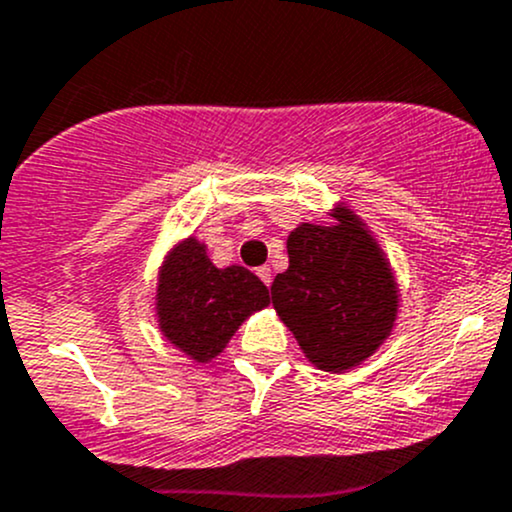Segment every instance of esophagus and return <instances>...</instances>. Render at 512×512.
Segmentation results:
<instances>
[{"label":"esophagus","mask_w":512,"mask_h":512,"mask_svg":"<svg viewBox=\"0 0 512 512\" xmlns=\"http://www.w3.org/2000/svg\"><path fill=\"white\" fill-rule=\"evenodd\" d=\"M257 277H260L262 279V282H265L267 284V287H270V284H272V270H270V267H260V270H257Z\"/></svg>","instance_id":"esophagus-1"}]
</instances>
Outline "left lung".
Instances as JSON below:
<instances>
[{"label":"left lung","instance_id":"8db88e82","mask_svg":"<svg viewBox=\"0 0 512 512\" xmlns=\"http://www.w3.org/2000/svg\"><path fill=\"white\" fill-rule=\"evenodd\" d=\"M333 223L289 233V267L272 282V306L314 368L346 373L390 341L400 284L373 230L348 203Z\"/></svg>","mask_w":512,"mask_h":512}]
</instances>
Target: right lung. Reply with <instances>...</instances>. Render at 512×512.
<instances>
[{
	"label": "right lung",
	"instance_id": "add662e5",
	"mask_svg": "<svg viewBox=\"0 0 512 512\" xmlns=\"http://www.w3.org/2000/svg\"><path fill=\"white\" fill-rule=\"evenodd\" d=\"M270 306V292L242 265L215 267L196 235L166 250L157 274L154 319L161 336L188 360L206 365L228 348L252 314Z\"/></svg>",
	"mask_w": 512,
	"mask_h": 512
}]
</instances>
